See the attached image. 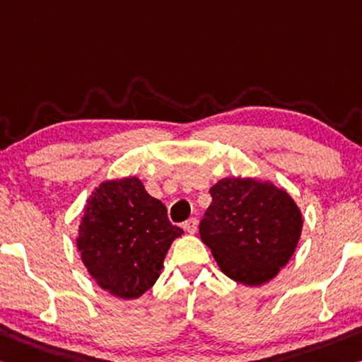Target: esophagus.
I'll return each instance as SVG.
<instances>
[{
    "label": "esophagus",
    "instance_id": "obj_1",
    "mask_svg": "<svg viewBox=\"0 0 362 362\" xmlns=\"http://www.w3.org/2000/svg\"><path fill=\"white\" fill-rule=\"evenodd\" d=\"M183 228H185L188 233H197V230H198V221L194 219V217H192V219H188L187 222H183Z\"/></svg>",
    "mask_w": 362,
    "mask_h": 362
}]
</instances>
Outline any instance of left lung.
Returning a JSON list of instances; mask_svg holds the SVG:
<instances>
[{"label":"left lung","mask_w":362,"mask_h":362,"mask_svg":"<svg viewBox=\"0 0 362 362\" xmlns=\"http://www.w3.org/2000/svg\"><path fill=\"white\" fill-rule=\"evenodd\" d=\"M212 203L199 237L221 271L257 286L286 266L300 242L303 214L295 199L272 182L227 177L211 187Z\"/></svg>","instance_id":"obj_1"}]
</instances>
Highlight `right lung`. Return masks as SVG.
I'll use <instances>...</instances> for the list:
<instances>
[{"label":"right lung","mask_w":362,"mask_h":362,"mask_svg":"<svg viewBox=\"0 0 362 362\" xmlns=\"http://www.w3.org/2000/svg\"><path fill=\"white\" fill-rule=\"evenodd\" d=\"M183 230L136 177L100 183L87 199L77 250L103 290L135 300L156 284L172 242Z\"/></svg>","instance_id":"obj_1"}]
</instances>
